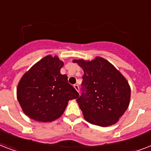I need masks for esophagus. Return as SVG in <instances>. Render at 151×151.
Segmentation results:
<instances>
[{
  "instance_id": "esophagus-1",
  "label": "esophagus",
  "mask_w": 151,
  "mask_h": 151,
  "mask_svg": "<svg viewBox=\"0 0 151 151\" xmlns=\"http://www.w3.org/2000/svg\"><path fill=\"white\" fill-rule=\"evenodd\" d=\"M73 87H74V88H75L77 92H79V86H78V85H77V84H76V85H73Z\"/></svg>"
}]
</instances>
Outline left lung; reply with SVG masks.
Segmentation results:
<instances>
[{"instance_id": "8db88e82", "label": "left lung", "mask_w": 151, "mask_h": 151, "mask_svg": "<svg viewBox=\"0 0 151 151\" xmlns=\"http://www.w3.org/2000/svg\"><path fill=\"white\" fill-rule=\"evenodd\" d=\"M84 70L82 93L77 99L85 119L106 127L117 123L129 107L131 89L124 76L101 57L73 60Z\"/></svg>"}]
</instances>
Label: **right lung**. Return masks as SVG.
Returning a JSON list of instances; mask_svg holds the SVG:
<instances>
[{
    "instance_id": "add662e5",
    "label": "right lung",
    "mask_w": 151,
    "mask_h": 151,
    "mask_svg": "<svg viewBox=\"0 0 151 151\" xmlns=\"http://www.w3.org/2000/svg\"><path fill=\"white\" fill-rule=\"evenodd\" d=\"M63 62L47 55L34 64L22 77L17 88V99L25 114L37 122L59 118L69 100L79 96L66 74L60 73Z\"/></svg>"
}]
</instances>
